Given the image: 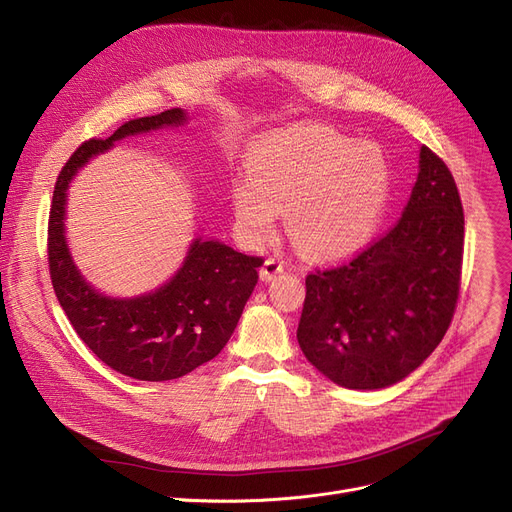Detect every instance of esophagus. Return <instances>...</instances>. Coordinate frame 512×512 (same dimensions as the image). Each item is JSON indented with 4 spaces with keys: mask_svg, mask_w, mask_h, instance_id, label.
<instances>
[{
    "mask_svg": "<svg viewBox=\"0 0 512 512\" xmlns=\"http://www.w3.org/2000/svg\"><path fill=\"white\" fill-rule=\"evenodd\" d=\"M282 272H284V263H282L280 259H276V257H270V259H265L259 276H261L263 282H270V280H274L276 276H280Z\"/></svg>",
    "mask_w": 512,
    "mask_h": 512,
    "instance_id": "34e87169",
    "label": "esophagus"
}]
</instances>
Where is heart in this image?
Returning a JSON list of instances; mask_svg holds the SVG:
<instances>
[{
    "label": "heart",
    "mask_w": 512,
    "mask_h": 512,
    "mask_svg": "<svg viewBox=\"0 0 512 512\" xmlns=\"http://www.w3.org/2000/svg\"><path fill=\"white\" fill-rule=\"evenodd\" d=\"M384 151L326 124L265 134L249 151V174L230 184L234 220L249 245H261L284 209L290 240L313 259L357 251L380 226L390 201Z\"/></svg>",
    "instance_id": "obj_1"
}]
</instances>
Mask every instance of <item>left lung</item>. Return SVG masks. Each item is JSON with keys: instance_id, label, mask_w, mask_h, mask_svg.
Listing matches in <instances>:
<instances>
[{"instance_id": "left-lung-1", "label": "left lung", "mask_w": 512, "mask_h": 512, "mask_svg": "<svg viewBox=\"0 0 512 512\" xmlns=\"http://www.w3.org/2000/svg\"><path fill=\"white\" fill-rule=\"evenodd\" d=\"M465 218L444 161L425 145L396 226L351 263L309 274L297 340L351 390L405 380L442 342L459 299Z\"/></svg>"}]
</instances>
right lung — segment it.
<instances>
[{
  "instance_id": "add662e5",
  "label": "right lung",
  "mask_w": 512,
  "mask_h": 512,
  "mask_svg": "<svg viewBox=\"0 0 512 512\" xmlns=\"http://www.w3.org/2000/svg\"><path fill=\"white\" fill-rule=\"evenodd\" d=\"M188 122L184 110L130 120L110 139L80 145L62 168L49 215V272L72 328L91 351L118 373L141 382L182 378L220 355L259 280L261 257H249L218 238H193L176 274L137 297L97 290L72 259L66 238L68 188L91 159L118 141L172 130Z\"/></svg>"
}]
</instances>
